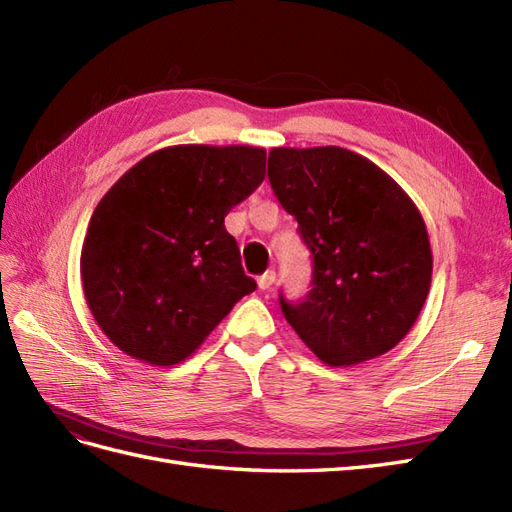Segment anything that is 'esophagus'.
<instances>
[{"mask_svg":"<svg viewBox=\"0 0 512 512\" xmlns=\"http://www.w3.org/2000/svg\"><path fill=\"white\" fill-rule=\"evenodd\" d=\"M273 284H275V271H267V273H262L258 277V288L260 290H269Z\"/></svg>","mask_w":512,"mask_h":512,"instance_id":"esophagus-1","label":"esophagus"}]
</instances>
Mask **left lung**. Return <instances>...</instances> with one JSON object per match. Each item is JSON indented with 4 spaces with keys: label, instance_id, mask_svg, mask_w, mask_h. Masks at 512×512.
<instances>
[{
    "label": "left lung",
    "instance_id": "1",
    "mask_svg": "<svg viewBox=\"0 0 512 512\" xmlns=\"http://www.w3.org/2000/svg\"><path fill=\"white\" fill-rule=\"evenodd\" d=\"M269 181L312 252V290L282 312L322 363L350 367L408 335L431 286L421 211L384 173L342 147H273Z\"/></svg>",
    "mask_w": 512,
    "mask_h": 512
}]
</instances>
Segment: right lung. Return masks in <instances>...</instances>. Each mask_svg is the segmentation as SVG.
I'll return each instance as SVG.
<instances>
[{
	"instance_id": "right-lung-1",
	"label": "right lung",
	"mask_w": 512,
	"mask_h": 512,
	"mask_svg": "<svg viewBox=\"0 0 512 512\" xmlns=\"http://www.w3.org/2000/svg\"><path fill=\"white\" fill-rule=\"evenodd\" d=\"M265 164L262 147H164L102 196L81 280L91 316L121 352L177 365L256 290L224 218L262 183Z\"/></svg>"
}]
</instances>
